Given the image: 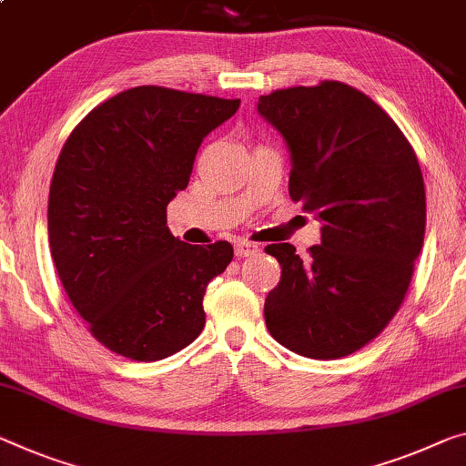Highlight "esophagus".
<instances>
[{"mask_svg":"<svg viewBox=\"0 0 466 466\" xmlns=\"http://www.w3.org/2000/svg\"><path fill=\"white\" fill-rule=\"evenodd\" d=\"M258 248L256 243H252V241H239L238 246H235V256L238 258H248V256H254V254H258Z\"/></svg>","mask_w":466,"mask_h":466,"instance_id":"obj_1","label":"esophagus"}]
</instances>
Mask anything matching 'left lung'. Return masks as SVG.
<instances>
[{"instance_id": "left-lung-1", "label": "left lung", "mask_w": 466, "mask_h": 466, "mask_svg": "<svg viewBox=\"0 0 466 466\" xmlns=\"http://www.w3.org/2000/svg\"><path fill=\"white\" fill-rule=\"evenodd\" d=\"M258 114L289 149L291 199L323 225L308 258L291 243L264 248L281 264L264 320L299 356H348L388 327L410 285L427 218L419 160L388 112L346 83L273 91Z\"/></svg>"}]
</instances>
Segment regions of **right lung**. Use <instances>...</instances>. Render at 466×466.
Wrapping results in <instances>:
<instances>
[{
  "instance_id": "right-lung-1",
  "label": "right lung",
  "mask_w": 466,
  "mask_h": 466,
  "mask_svg": "<svg viewBox=\"0 0 466 466\" xmlns=\"http://www.w3.org/2000/svg\"><path fill=\"white\" fill-rule=\"evenodd\" d=\"M238 108L239 99L143 85L93 108L64 143L49 248L70 302L112 352L154 362L202 333L206 288L233 248L175 238L167 206L187 187L206 135Z\"/></svg>"
}]
</instances>
